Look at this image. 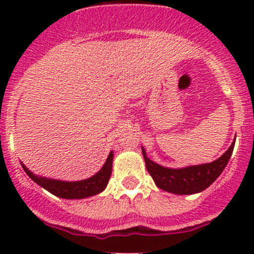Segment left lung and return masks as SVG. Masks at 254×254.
<instances>
[{
  "label": "left lung",
  "instance_id": "left-lung-1",
  "mask_svg": "<svg viewBox=\"0 0 254 254\" xmlns=\"http://www.w3.org/2000/svg\"><path fill=\"white\" fill-rule=\"evenodd\" d=\"M234 147L235 140L227 148L226 152L214 162L182 168L163 167L147 157L142 146L141 150L143 158H145L146 170L152 177L153 182L158 188L168 193L178 194V195H189V194L200 193L205 190L210 184L216 181L217 177L221 175L229 163Z\"/></svg>",
  "mask_w": 254,
  "mask_h": 254
}]
</instances>
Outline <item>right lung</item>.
<instances>
[{"label":"right lung","mask_w":254,"mask_h":254,"mask_svg":"<svg viewBox=\"0 0 254 254\" xmlns=\"http://www.w3.org/2000/svg\"><path fill=\"white\" fill-rule=\"evenodd\" d=\"M113 156H114V153L111 151L109 156L107 157L106 163L96 175L87 179L75 182L60 181V179H51L47 178V177L37 176L32 171L28 170L22 162H20V165H22L24 172L29 176V178H32V181H34L38 186L47 189L49 193L63 199H84L97 195L106 189L112 175Z\"/></svg>","instance_id":"1"}]
</instances>
